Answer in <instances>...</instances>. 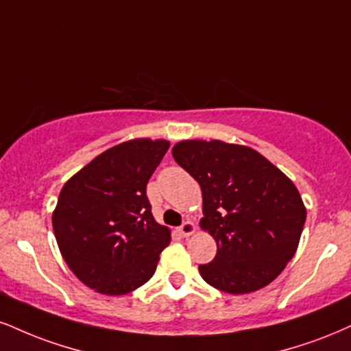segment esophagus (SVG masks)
Masks as SVG:
<instances>
[{"mask_svg": "<svg viewBox=\"0 0 351 351\" xmlns=\"http://www.w3.org/2000/svg\"><path fill=\"white\" fill-rule=\"evenodd\" d=\"M180 234L183 235V237H189V235H193L194 232H196V226H194V222L191 221H186L183 223V226L180 227Z\"/></svg>", "mask_w": 351, "mask_h": 351, "instance_id": "34e87169", "label": "esophagus"}]
</instances>
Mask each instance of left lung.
I'll use <instances>...</instances> for the list:
<instances>
[{"label": "left lung", "mask_w": 351, "mask_h": 351, "mask_svg": "<svg viewBox=\"0 0 351 351\" xmlns=\"http://www.w3.org/2000/svg\"><path fill=\"white\" fill-rule=\"evenodd\" d=\"M173 158L199 183L201 229L217 253L199 273L229 294L269 285L293 258L306 222L296 184L256 150L222 141H181Z\"/></svg>", "instance_id": "left-lung-1"}]
</instances>
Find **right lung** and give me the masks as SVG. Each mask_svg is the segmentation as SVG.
Returning a JSON list of instances; mask_svg holds the SVG:
<instances>
[{
  "label": "right lung",
  "mask_w": 351,
  "mask_h": 351,
  "mask_svg": "<svg viewBox=\"0 0 351 351\" xmlns=\"http://www.w3.org/2000/svg\"><path fill=\"white\" fill-rule=\"evenodd\" d=\"M170 142L117 143L63 184L52 214L58 248L83 285L122 296L154 276L171 232L152 216L147 183Z\"/></svg>",
  "instance_id": "add662e5"
}]
</instances>
